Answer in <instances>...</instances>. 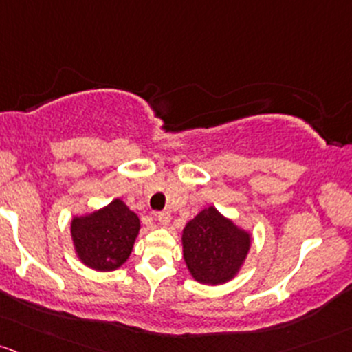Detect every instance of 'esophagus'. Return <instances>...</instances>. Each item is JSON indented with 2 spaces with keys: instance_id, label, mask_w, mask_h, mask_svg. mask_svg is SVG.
<instances>
[{
  "instance_id": "1",
  "label": "esophagus",
  "mask_w": 352,
  "mask_h": 352,
  "mask_svg": "<svg viewBox=\"0 0 352 352\" xmlns=\"http://www.w3.org/2000/svg\"><path fill=\"white\" fill-rule=\"evenodd\" d=\"M157 220L162 227H167L170 223V214L168 212H160V214L157 215Z\"/></svg>"
}]
</instances>
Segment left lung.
I'll return each mask as SVG.
<instances>
[{
  "mask_svg": "<svg viewBox=\"0 0 352 352\" xmlns=\"http://www.w3.org/2000/svg\"><path fill=\"white\" fill-rule=\"evenodd\" d=\"M252 245V234L208 206L185 223L184 261L197 283L220 285L232 280Z\"/></svg>",
  "mask_w": 352,
  "mask_h": 352,
  "instance_id": "8db88e82",
  "label": "left lung"
}]
</instances>
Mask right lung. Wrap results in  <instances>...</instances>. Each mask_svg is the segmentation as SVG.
Instances as JSON below:
<instances>
[{
	"instance_id": "add662e5",
	"label": "right lung",
	"mask_w": 352,
	"mask_h": 352,
	"mask_svg": "<svg viewBox=\"0 0 352 352\" xmlns=\"http://www.w3.org/2000/svg\"><path fill=\"white\" fill-rule=\"evenodd\" d=\"M140 232V219L120 199L69 223L73 249L87 267L110 272L122 267L133 250Z\"/></svg>"
}]
</instances>
